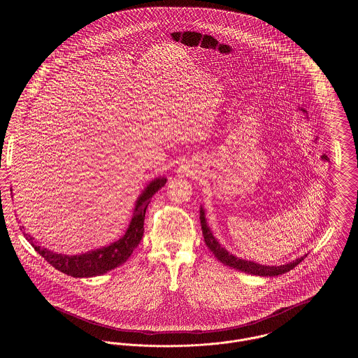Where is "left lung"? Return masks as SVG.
Wrapping results in <instances>:
<instances>
[{
	"label": "left lung",
	"mask_w": 358,
	"mask_h": 358,
	"mask_svg": "<svg viewBox=\"0 0 358 358\" xmlns=\"http://www.w3.org/2000/svg\"><path fill=\"white\" fill-rule=\"evenodd\" d=\"M200 222H201V229H203L205 244L208 245V248L215 254V256L222 262V264H225L228 267H232V268H236V270L243 271V273L259 275V276H278V275H282V273H289V270L296 267L307 256H301V257L292 260L291 263L282 264V266H263V264H257L255 262L238 259L236 256L229 254L225 248H222V244H219V241L212 235L209 227L206 225L205 212L203 208H200Z\"/></svg>",
	"instance_id": "8db88e82"
}]
</instances>
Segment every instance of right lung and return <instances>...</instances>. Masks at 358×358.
Segmentation results:
<instances>
[{
    "mask_svg": "<svg viewBox=\"0 0 358 358\" xmlns=\"http://www.w3.org/2000/svg\"><path fill=\"white\" fill-rule=\"evenodd\" d=\"M165 184H166V178L158 177L146 187L136 200L134 215L131 217V222L126 234L120 240H117L115 243H111L107 247L88 251L80 255H62L38 245L36 241H34V238H31L28 234H24V236L32 244V247L40 255L43 256L56 270L63 273H67L73 278H91V276L103 275L107 271H111L120 267V264H123L133 254V251L136 250V245L139 244L141 238L143 236V231H145L143 222H145L146 208L155 194V192H158ZM22 228L24 227H21V229Z\"/></svg>",
    "mask_w": 358,
    "mask_h": 358,
    "instance_id": "add662e5",
    "label": "right lung"
}]
</instances>
